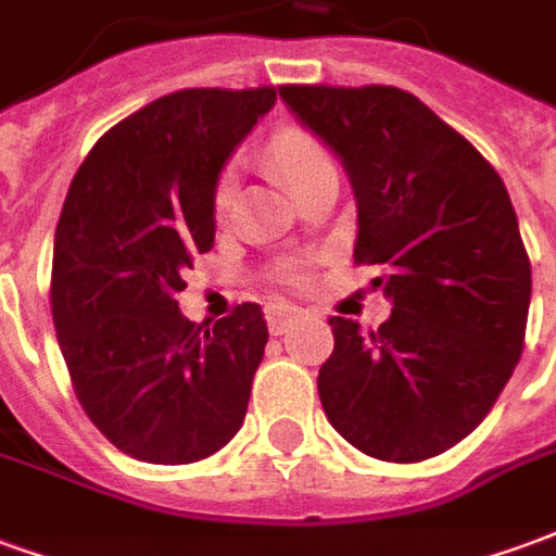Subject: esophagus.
<instances>
[{
    "mask_svg": "<svg viewBox=\"0 0 556 556\" xmlns=\"http://www.w3.org/2000/svg\"><path fill=\"white\" fill-rule=\"evenodd\" d=\"M301 315L303 313L298 309V306H289V303H274V306H267L265 318H267V327H270V333H277L279 337V333H282L289 325H294Z\"/></svg>",
    "mask_w": 556,
    "mask_h": 556,
    "instance_id": "esophagus-1",
    "label": "esophagus"
}]
</instances>
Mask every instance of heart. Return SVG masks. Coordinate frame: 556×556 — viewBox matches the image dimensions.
I'll list each match as a JSON object with an SVG mask.
<instances>
[{
    "instance_id": "b5f03b06",
    "label": "heart",
    "mask_w": 556,
    "mask_h": 556,
    "mask_svg": "<svg viewBox=\"0 0 556 556\" xmlns=\"http://www.w3.org/2000/svg\"><path fill=\"white\" fill-rule=\"evenodd\" d=\"M265 157L270 160V166L286 178V181L301 190L303 184L315 178L318 172H325L333 166V160L327 154V148L321 146V139L309 134L306 127H279L274 137L267 139ZM211 207H214V219L217 223H229L235 217L238 207V178L235 172H219L214 193H211ZM277 279L286 286H303L306 282V262L303 258H289L277 267Z\"/></svg>"
}]
</instances>
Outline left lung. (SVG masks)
Here are the masks:
<instances>
[{
	"mask_svg": "<svg viewBox=\"0 0 556 556\" xmlns=\"http://www.w3.org/2000/svg\"><path fill=\"white\" fill-rule=\"evenodd\" d=\"M337 151L357 195L354 265H378L393 315L330 318L318 369L330 426L381 462H426L485 419L521 351L530 258L501 175L396 86H279Z\"/></svg>",
	"mask_w": 556,
	"mask_h": 556,
	"instance_id": "left-lung-1",
	"label": "left lung"
}]
</instances>
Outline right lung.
<instances>
[{
  "instance_id": "right-lung-1",
  "label": "right lung",
  "mask_w": 556,
  "mask_h": 556,
  "mask_svg": "<svg viewBox=\"0 0 556 556\" xmlns=\"http://www.w3.org/2000/svg\"><path fill=\"white\" fill-rule=\"evenodd\" d=\"M277 101L181 89L110 127L55 226L50 306L79 405L122 453L190 465L238 434L267 325L241 303L214 327L178 309L184 270L214 247L219 169Z\"/></svg>"
}]
</instances>
